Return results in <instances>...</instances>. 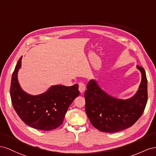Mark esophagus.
I'll return each mask as SVG.
<instances>
[{
	"instance_id": "esophagus-1",
	"label": "esophagus",
	"mask_w": 156,
	"mask_h": 156,
	"mask_svg": "<svg viewBox=\"0 0 156 156\" xmlns=\"http://www.w3.org/2000/svg\"><path fill=\"white\" fill-rule=\"evenodd\" d=\"M86 90V85L82 82L79 83V91L81 93H83Z\"/></svg>"
}]
</instances>
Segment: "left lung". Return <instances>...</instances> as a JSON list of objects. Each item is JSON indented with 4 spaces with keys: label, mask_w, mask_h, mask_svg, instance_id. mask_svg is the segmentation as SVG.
<instances>
[{
    "label": "left lung",
    "mask_w": 156,
    "mask_h": 156,
    "mask_svg": "<svg viewBox=\"0 0 156 156\" xmlns=\"http://www.w3.org/2000/svg\"><path fill=\"white\" fill-rule=\"evenodd\" d=\"M141 82L135 94L127 99L108 95L91 80L85 91L86 112L92 125L106 133L118 132L131 127L140 118L148 100L147 78L144 69L136 66Z\"/></svg>",
    "instance_id": "obj_1"
}]
</instances>
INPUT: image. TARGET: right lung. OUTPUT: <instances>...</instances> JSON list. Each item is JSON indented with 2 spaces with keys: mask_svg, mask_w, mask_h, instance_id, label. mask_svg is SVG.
<instances>
[{
  "mask_svg": "<svg viewBox=\"0 0 156 156\" xmlns=\"http://www.w3.org/2000/svg\"><path fill=\"white\" fill-rule=\"evenodd\" d=\"M21 59L22 57L12 76L10 97L13 107L27 126L42 131L54 129L63 123L69 106L79 95L78 84L52 86L41 94L30 95L22 90L17 79Z\"/></svg>",
  "mask_w": 156,
  "mask_h": 156,
  "instance_id": "add662e5",
  "label": "right lung"
}]
</instances>
